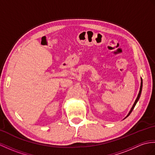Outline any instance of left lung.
Here are the masks:
<instances>
[{
    "instance_id": "1",
    "label": "left lung",
    "mask_w": 155,
    "mask_h": 155,
    "mask_svg": "<svg viewBox=\"0 0 155 155\" xmlns=\"http://www.w3.org/2000/svg\"><path fill=\"white\" fill-rule=\"evenodd\" d=\"M142 87H143V81H142V79H141V86H140V91H139V94H138V96H137V99H136V100H135V103H134V106H133V107H131V110H130V111H129V114H128V115L127 116V117H128L129 115H130V114L132 112V111H133V110L134 109V107H135V105H136V104H137V102H138V100H139V98H140V96H141V91H142Z\"/></svg>"
}]
</instances>
